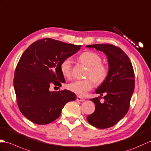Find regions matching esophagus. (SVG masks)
I'll use <instances>...</instances> for the list:
<instances>
[{
  "label": "esophagus",
  "instance_id": "34e87169",
  "mask_svg": "<svg viewBox=\"0 0 151 151\" xmlns=\"http://www.w3.org/2000/svg\"><path fill=\"white\" fill-rule=\"evenodd\" d=\"M76 99H77V101H81V102H83V101H85V99H83V98H81V97H80V96H78L76 98Z\"/></svg>",
  "mask_w": 151,
  "mask_h": 151
}]
</instances>
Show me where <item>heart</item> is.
<instances>
[{
    "instance_id": "obj_1",
    "label": "heart",
    "mask_w": 151,
    "mask_h": 151,
    "mask_svg": "<svg viewBox=\"0 0 151 151\" xmlns=\"http://www.w3.org/2000/svg\"><path fill=\"white\" fill-rule=\"evenodd\" d=\"M82 64L88 67L85 76L90 78L83 80H76L67 85L70 91L79 96H85L92 88L93 82L100 85L105 81L109 74L107 66L101 63V58L92 51H86L79 57ZM72 59L66 58L60 64V70L66 78H70L72 74Z\"/></svg>"
}]
</instances>
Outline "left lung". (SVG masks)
Masks as SVG:
<instances>
[{"label":"left lung","instance_id":"left-lung-1","mask_svg":"<svg viewBox=\"0 0 151 151\" xmlns=\"http://www.w3.org/2000/svg\"><path fill=\"white\" fill-rule=\"evenodd\" d=\"M86 47L104 52L108 59V77L96 91L105 95V101L100 103V97L90 99L95 104V111L86 118L91 125L105 129L115 125L129 111L135 86L134 72L129 57L118 46L97 44Z\"/></svg>","mask_w":151,"mask_h":151}]
</instances>
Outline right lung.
Returning a JSON list of instances; mask_svg holds the SVG:
<instances>
[{"instance_id": "1", "label": "right lung", "mask_w": 151, "mask_h": 151, "mask_svg": "<svg viewBox=\"0 0 151 151\" xmlns=\"http://www.w3.org/2000/svg\"><path fill=\"white\" fill-rule=\"evenodd\" d=\"M81 46L46 38L32 43L22 53L13 85L20 111L29 121L37 125L51 123L60 116L66 103L76 99L70 90L50 92L49 88L65 82L60 64Z\"/></svg>"}]
</instances>
